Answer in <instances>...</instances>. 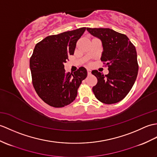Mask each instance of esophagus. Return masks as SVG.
Returning <instances> with one entry per match:
<instances>
[{
	"mask_svg": "<svg viewBox=\"0 0 157 157\" xmlns=\"http://www.w3.org/2000/svg\"><path fill=\"white\" fill-rule=\"evenodd\" d=\"M87 74H88V75L91 74V70H87Z\"/></svg>",
	"mask_w": 157,
	"mask_h": 157,
	"instance_id": "obj_1",
	"label": "esophagus"
}]
</instances>
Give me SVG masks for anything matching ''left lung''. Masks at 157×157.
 <instances>
[{"label":"left lung","mask_w":157,"mask_h":157,"mask_svg":"<svg viewBox=\"0 0 157 157\" xmlns=\"http://www.w3.org/2000/svg\"><path fill=\"white\" fill-rule=\"evenodd\" d=\"M90 33L101 41L100 59L108 67V74L97 70L92 74L98 79L92 90L97 99L106 104L117 103L132 89L138 75V65L135 47L126 35L109 28H87Z\"/></svg>","instance_id":"1"}]
</instances>
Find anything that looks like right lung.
<instances>
[{
	"label": "right lung",
	"instance_id": "right-lung-1",
	"mask_svg": "<svg viewBox=\"0 0 157 157\" xmlns=\"http://www.w3.org/2000/svg\"><path fill=\"white\" fill-rule=\"evenodd\" d=\"M86 27L50 35L35 45L30 59L33 85L38 96L51 106L61 108L71 104L87 75L83 67L66 73L64 63L74 55L76 43Z\"/></svg>",
	"mask_w": 157,
	"mask_h": 157
}]
</instances>
